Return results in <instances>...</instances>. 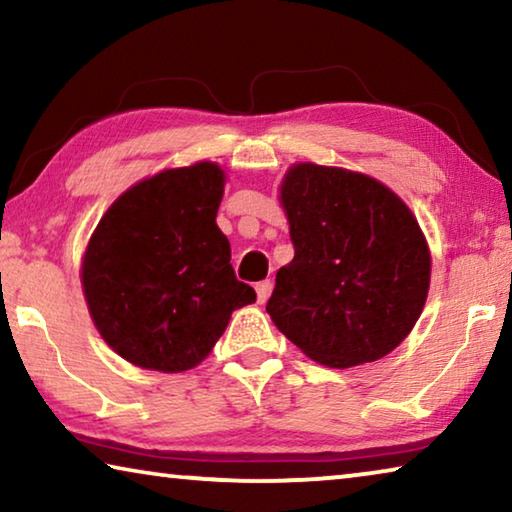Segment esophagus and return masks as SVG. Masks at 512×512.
Masks as SVG:
<instances>
[{"label":"esophagus","mask_w":512,"mask_h":512,"mask_svg":"<svg viewBox=\"0 0 512 512\" xmlns=\"http://www.w3.org/2000/svg\"><path fill=\"white\" fill-rule=\"evenodd\" d=\"M271 289H273V282H271V280H262V282H257V287H255V291H257V300H259V302H266V300H268V296H271Z\"/></svg>","instance_id":"esophagus-1"}]
</instances>
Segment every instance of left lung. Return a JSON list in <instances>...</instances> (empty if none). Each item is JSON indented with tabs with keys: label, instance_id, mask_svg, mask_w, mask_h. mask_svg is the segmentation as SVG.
Segmentation results:
<instances>
[{
	"label": "left lung",
	"instance_id": "1",
	"mask_svg": "<svg viewBox=\"0 0 512 512\" xmlns=\"http://www.w3.org/2000/svg\"><path fill=\"white\" fill-rule=\"evenodd\" d=\"M293 255L266 302L277 329L329 368L377 361L420 318L431 255L409 207L379 180L302 162L280 189Z\"/></svg>",
	"mask_w": 512,
	"mask_h": 512
}]
</instances>
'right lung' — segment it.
Masks as SVG:
<instances>
[{"mask_svg": "<svg viewBox=\"0 0 512 512\" xmlns=\"http://www.w3.org/2000/svg\"><path fill=\"white\" fill-rule=\"evenodd\" d=\"M225 173L214 162L167 169L121 194L83 257L90 316L112 350L146 370L201 363L232 311L255 302L216 225Z\"/></svg>", "mask_w": 512, "mask_h": 512, "instance_id": "obj_1", "label": "right lung"}]
</instances>
